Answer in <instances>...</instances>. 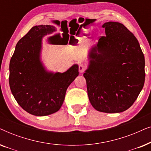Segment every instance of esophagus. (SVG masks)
I'll use <instances>...</instances> for the list:
<instances>
[{
	"label": "esophagus",
	"mask_w": 151,
	"mask_h": 151,
	"mask_svg": "<svg viewBox=\"0 0 151 151\" xmlns=\"http://www.w3.org/2000/svg\"><path fill=\"white\" fill-rule=\"evenodd\" d=\"M86 69V66L83 65V64H80L79 65V72L80 73H83V72L85 71Z\"/></svg>",
	"instance_id": "1"
}]
</instances>
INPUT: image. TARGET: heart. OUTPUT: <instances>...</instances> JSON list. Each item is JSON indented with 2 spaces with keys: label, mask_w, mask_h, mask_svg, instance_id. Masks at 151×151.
<instances>
[{
  "label": "heart",
  "mask_w": 151,
  "mask_h": 151,
  "mask_svg": "<svg viewBox=\"0 0 151 151\" xmlns=\"http://www.w3.org/2000/svg\"><path fill=\"white\" fill-rule=\"evenodd\" d=\"M85 39H86L85 36L80 37V38H78V42H79V43H83L84 41H85Z\"/></svg>",
  "instance_id": "1"
}]
</instances>
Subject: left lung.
I'll return each mask as SVG.
<instances>
[{
    "label": "left lung",
    "instance_id": "1",
    "mask_svg": "<svg viewBox=\"0 0 151 151\" xmlns=\"http://www.w3.org/2000/svg\"><path fill=\"white\" fill-rule=\"evenodd\" d=\"M102 27L106 36L91 49L89 65L83 74L88 99L100 112H123L133 105L144 86V53L123 24L107 22Z\"/></svg>",
    "mask_w": 151,
    "mask_h": 151
}]
</instances>
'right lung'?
Returning a JSON list of instances; mask_svg holds the SVG:
<instances>
[{"label":"right lung","mask_w":151,"mask_h":151,"mask_svg":"<svg viewBox=\"0 0 151 151\" xmlns=\"http://www.w3.org/2000/svg\"><path fill=\"white\" fill-rule=\"evenodd\" d=\"M55 31L52 25L33 27L16 44L10 60L9 82L12 94L24 111L36 116L57 112L67 88L79 74L78 65L64 73L47 71L43 66L40 60L42 38ZM54 37H49V40L52 44L60 43Z\"/></svg>","instance_id":"1"}]
</instances>
